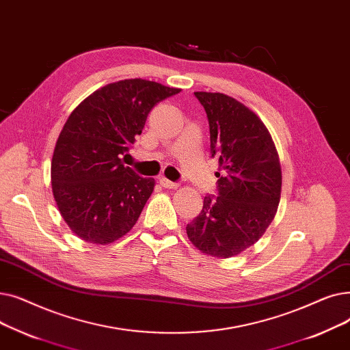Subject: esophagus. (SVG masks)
Listing matches in <instances>:
<instances>
[{"label": "esophagus", "instance_id": "34e87169", "mask_svg": "<svg viewBox=\"0 0 350 350\" xmlns=\"http://www.w3.org/2000/svg\"><path fill=\"white\" fill-rule=\"evenodd\" d=\"M159 184H161V187L168 188V189H174V188H178V187H179L178 182H172V180L166 179V178H159Z\"/></svg>", "mask_w": 350, "mask_h": 350}]
</instances>
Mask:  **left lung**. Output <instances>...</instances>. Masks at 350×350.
Instances as JSON below:
<instances>
[{
    "mask_svg": "<svg viewBox=\"0 0 350 350\" xmlns=\"http://www.w3.org/2000/svg\"><path fill=\"white\" fill-rule=\"evenodd\" d=\"M211 134V155L219 158L216 193L187 225L191 242L206 255L230 258L252 246L275 218L282 172L269 131L235 98L195 92Z\"/></svg>",
    "mask_w": 350,
    "mask_h": 350,
    "instance_id": "obj_1",
    "label": "left lung"
}]
</instances>
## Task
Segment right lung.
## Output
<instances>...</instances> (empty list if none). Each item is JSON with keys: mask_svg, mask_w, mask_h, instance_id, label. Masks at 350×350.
<instances>
[{"mask_svg": "<svg viewBox=\"0 0 350 350\" xmlns=\"http://www.w3.org/2000/svg\"><path fill=\"white\" fill-rule=\"evenodd\" d=\"M180 90L141 78L113 82L85 98L68 116L53 162V192L64 221L81 239L105 245L132 229L155 180L125 166L148 113Z\"/></svg>", "mask_w": 350, "mask_h": 350, "instance_id": "right-lung-1", "label": "right lung"}]
</instances>
